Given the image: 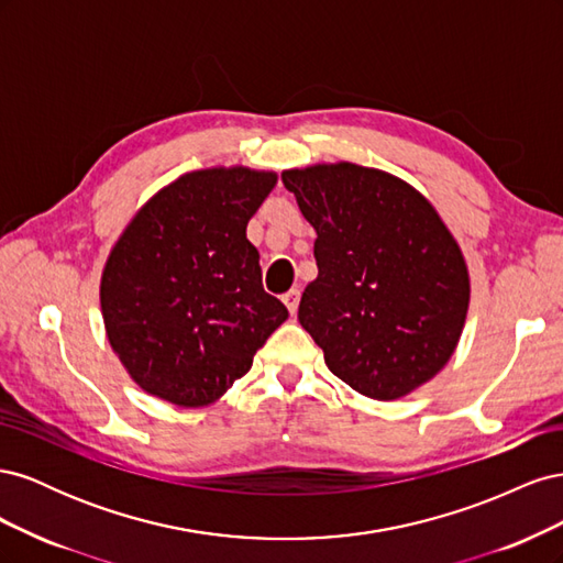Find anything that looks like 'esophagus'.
Listing matches in <instances>:
<instances>
[{
	"mask_svg": "<svg viewBox=\"0 0 563 563\" xmlns=\"http://www.w3.org/2000/svg\"><path fill=\"white\" fill-rule=\"evenodd\" d=\"M284 305H286V308H288V312H291V314H296V310H298V302H300V291H298V288H291V291H288V294H284Z\"/></svg>",
	"mask_w": 563,
	"mask_h": 563,
	"instance_id": "esophagus-1",
	"label": "esophagus"
}]
</instances>
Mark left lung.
Returning a JSON list of instances; mask_svg holds the SVG:
<instances>
[{
    "instance_id": "obj_1",
    "label": "left lung",
    "mask_w": 563,
    "mask_h": 563,
    "mask_svg": "<svg viewBox=\"0 0 563 563\" xmlns=\"http://www.w3.org/2000/svg\"><path fill=\"white\" fill-rule=\"evenodd\" d=\"M317 230L319 275L298 321L333 376L391 401L446 366L465 327L470 275L453 234L411 185L350 162L282 174Z\"/></svg>"
}]
</instances>
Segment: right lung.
Returning a JSON list of instances; mask_svg holds the SVG:
<instances>
[{
    "label": "right lung",
    "mask_w": 563,
    "mask_h": 563,
    "mask_svg": "<svg viewBox=\"0 0 563 563\" xmlns=\"http://www.w3.org/2000/svg\"><path fill=\"white\" fill-rule=\"evenodd\" d=\"M275 183L277 174L244 166L185 174L119 236L100 308L119 362L152 397L183 408L213 404L286 321L246 240Z\"/></svg>",
    "instance_id": "obj_1"
}]
</instances>
